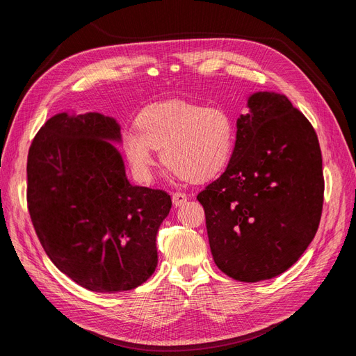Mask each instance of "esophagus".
Segmentation results:
<instances>
[{
	"label": "esophagus",
	"mask_w": 356,
	"mask_h": 356,
	"mask_svg": "<svg viewBox=\"0 0 356 356\" xmlns=\"http://www.w3.org/2000/svg\"><path fill=\"white\" fill-rule=\"evenodd\" d=\"M172 202H174L175 207H181V204H184L187 202V196L184 195V193H174V196H172Z\"/></svg>",
	"instance_id": "34e87169"
}]
</instances>
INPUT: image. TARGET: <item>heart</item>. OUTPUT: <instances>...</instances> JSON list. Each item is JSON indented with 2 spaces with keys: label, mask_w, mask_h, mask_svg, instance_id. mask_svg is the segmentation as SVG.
I'll return each mask as SVG.
<instances>
[{
  "label": "heart",
  "mask_w": 356,
  "mask_h": 356,
  "mask_svg": "<svg viewBox=\"0 0 356 356\" xmlns=\"http://www.w3.org/2000/svg\"><path fill=\"white\" fill-rule=\"evenodd\" d=\"M136 131L123 135V152L134 174L152 179L154 149L163 163L191 182L213 178L227 165L234 126L220 106L186 101L148 105L136 117Z\"/></svg>",
  "instance_id": "1"
}]
</instances>
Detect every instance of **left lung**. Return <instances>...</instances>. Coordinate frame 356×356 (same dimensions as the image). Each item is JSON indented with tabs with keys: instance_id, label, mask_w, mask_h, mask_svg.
<instances>
[{
	"instance_id": "1",
	"label": "left lung",
	"mask_w": 356,
	"mask_h": 356,
	"mask_svg": "<svg viewBox=\"0 0 356 356\" xmlns=\"http://www.w3.org/2000/svg\"><path fill=\"white\" fill-rule=\"evenodd\" d=\"M224 174L200 191L211 252L241 282L284 273L314 241L324 202L315 129L285 95L255 92Z\"/></svg>"
}]
</instances>
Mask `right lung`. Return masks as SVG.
I'll use <instances>...</instances> for the list:
<instances>
[{
    "label": "right lung",
    "instance_id": "add662e5",
    "mask_svg": "<svg viewBox=\"0 0 356 356\" xmlns=\"http://www.w3.org/2000/svg\"><path fill=\"white\" fill-rule=\"evenodd\" d=\"M113 143L120 124L99 113L53 115L28 153V209L46 254L95 293L144 284L172 207L166 191L132 186Z\"/></svg>",
    "mask_w": 356,
    "mask_h": 356
}]
</instances>
